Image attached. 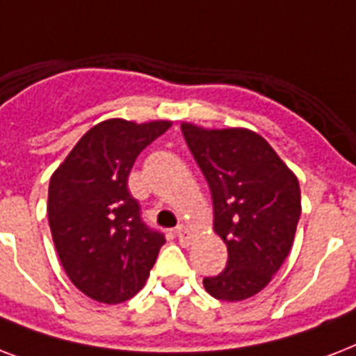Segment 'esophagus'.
<instances>
[{"label": "esophagus", "instance_id": "obj_1", "mask_svg": "<svg viewBox=\"0 0 356 356\" xmlns=\"http://www.w3.org/2000/svg\"><path fill=\"white\" fill-rule=\"evenodd\" d=\"M177 238L181 243H190V240H192V231L186 225H181L177 229Z\"/></svg>", "mask_w": 356, "mask_h": 356}]
</instances>
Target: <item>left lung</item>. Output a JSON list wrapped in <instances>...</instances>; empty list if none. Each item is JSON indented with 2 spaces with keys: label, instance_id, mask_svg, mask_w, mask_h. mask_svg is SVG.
<instances>
[{
  "label": "left lung",
  "instance_id": "obj_1",
  "mask_svg": "<svg viewBox=\"0 0 356 356\" xmlns=\"http://www.w3.org/2000/svg\"><path fill=\"white\" fill-rule=\"evenodd\" d=\"M184 140L212 192L214 233L229 260L203 286L220 301H243L264 290L290 253L301 216L296 173L259 133L181 123Z\"/></svg>",
  "mask_w": 356,
  "mask_h": 356
}]
</instances>
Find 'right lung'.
<instances>
[{"label": "right lung", "mask_w": 356, "mask_h": 356, "mask_svg": "<svg viewBox=\"0 0 356 356\" xmlns=\"http://www.w3.org/2000/svg\"><path fill=\"white\" fill-rule=\"evenodd\" d=\"M170 127V120L99 122L53 172L47 190L53 243L70 281L94 301L116 305L138 293L166 243L142 223L127 181L140 151Z\"/></svg>", "instance_id": "1"}]
</instances>
